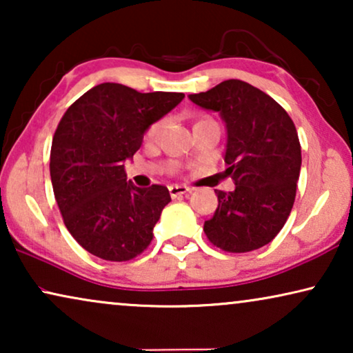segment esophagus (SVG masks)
Segmentation results:
<instances>
[{
	"label": "esophagus",
	"mask_w": 353,
	"mask_h": 353,
	"mask_svg": "<svg viewBox=\"0 0 353 353\" xmlns=\"http://www.w3.org/2000/svg\"><path fill=\"white\" fill-rule=\"evenodd\" d=\"M168 192L172 197H180L183 194H190L191 190L185 185H170L168 186Z\"/></svg>",
	"instance_id": "esophagus-1"
}]
</instances>
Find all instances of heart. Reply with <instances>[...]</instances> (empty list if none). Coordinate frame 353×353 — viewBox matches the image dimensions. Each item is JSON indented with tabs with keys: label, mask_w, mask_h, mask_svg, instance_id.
<instances>
[{
	"label": "heart",
	"mask_w": 353,
	"mask_h": 353,
	"mask_svg": "<svg viewBox=\"0 0 353 353\" xmlns=\"http://www.w3.org/2000/svg\"><path fill=\"white\" fill-rule=\"evenodd\" d=\"M162 122H157V123H154L151 128H149V132H148V137L149 138H156L159 133H161V130H162Z\"/></svg>",
	"instance_id": "1"
}]
</instances>
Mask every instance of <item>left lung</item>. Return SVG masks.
<instances>
[{
    "label": "left lung",
    "mask_w": 353,
    "mask_h": 353,
    "mask_svg": "<svg viewBox=\"0 0 353 353\" xmlns=\"http://www.w3.org/2000/svg\"><path fill=\"white\" fill-rule=\"evenodd\" d=\"M190 99L225 122V172L234 181L233 191L215 190L219 207L204 221L207 238L226 252L263 248L281 231L296 199L302 156L294 122L273 98L241 80Z\"/></svg>",
    "instance_id": "8db88e82"
}]
</instances>
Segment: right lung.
Masks as SVG:
<instances>
[{
	"mask_svg": "<svg viewBox=\"0 0 353 353\" xmlns=\"http://www.w3.org/2000/svg\"><path fill=\"white\" fill-rule=\"evenodd\" d=\"M183 98L101 83L65 110L51 146L52 191L67 230L90 254L125 262L152 241L170 192L162 185L127 181L125 161L141 148L149 127Z\"/></svg>",
	"mask_w": 353,
	"mask_h": 353,
	"instance_id": "1",
	"label": "right lung"
}]
</instances>
